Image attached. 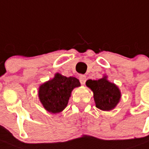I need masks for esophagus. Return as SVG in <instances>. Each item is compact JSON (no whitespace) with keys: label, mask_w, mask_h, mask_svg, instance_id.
<instances>
[{"label":"esophagus","mask_w":149,"mask_h":149,"mask_svg":"<svg viewBox=\"0 0 149 149\" xmlns=\"http://www.w3.org/2000/svg\"><path fill=\"white\" fill-rule=\"evenodd\" d=\"M79 79V82H80L81 84H85V83H86V79H87L85 75H80Z\"/></svg>","instance_id":"1"}]
</instances>
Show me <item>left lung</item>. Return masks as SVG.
I'll return each instance as SVG.
<instances>
[{
	"label": "left lung",
	"instance_id": "left-lung-1",
	"mask_svg": "<svg viewBox=\"0 0 149 149\" xmlns=\"http://www.w3.org/2000/svg\"><path fill=\"white\" fill-rule=\"evenodd\" d=\"M105 77L98 80L88 79L86 84L94 92L96 107L104 111H109L120 102V91L114 84L108 81Z\"/></svg>",
	"mask_w": 149,
	"mask_h": 149
}]
</instances>
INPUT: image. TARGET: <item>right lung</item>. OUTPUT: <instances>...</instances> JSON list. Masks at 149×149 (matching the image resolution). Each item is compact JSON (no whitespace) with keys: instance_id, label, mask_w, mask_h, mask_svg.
Segmentation results:
<instances>
[{"instance_id":"add662e5","label":"right lung","mask_w":149,"mask_h":149,"mask_svg":"<svg viewBox=\"0 0 149 149\" xmlns=\"http://www.w3.org/2000/svg\"><path fill=\"white\" fill-rule=\"evenodd\" d=\"M79 86L80 83L77 78L66 77L57 73L54 78L40 87V101L48 112H62L66 107L73 88Z\"/></svg>"}]
</instances>
